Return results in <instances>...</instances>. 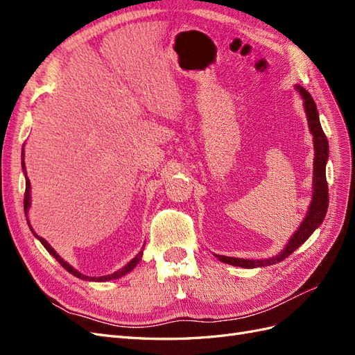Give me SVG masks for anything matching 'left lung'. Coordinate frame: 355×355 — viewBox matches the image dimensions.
Segmentation results:
<instances>
[{
    "instance_id": "1",
    "label": "left lung",
    "mask_w": 355,
    "mask_h": 355,
    "mask_svg": "<svg viewBox=\"0 0 355 355\" xmlns=\"http://www.w3.org/2000/svg\"><path fill=\"white\" fill-rule=\"evenodd\" d=\"M296 90L299 94L302 96L304 99V108L306 112V120H308V127L309 132L314 136V179H313V200H311L309 209L304 222L300 223V227L297 231L293 234V237L288 240L287 245L282 250V253H278L274 257H270V259H240V257H228V256H220V254H214L218 257L220 262L230 263L234 266H241V268H256V266H268V265H274L277 262L284 261L287 256L292 254L300 244H304L309 235L313 234L320 225L323 222L326 211L329 207V187H327V180H326V163L329 158V142L327 137L321 128L320 124V118H318V111L315 102L302 85H296Z\"/></svg>"
}]
</instances>
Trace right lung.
Masks as SVG:
<instances>
[{"mask_svg": "<svg viewBox=\"0 0 355 355\" xmlns=\"http://www.w3.org/2000/svg\"><path fill=\"white\" fill-rule=\"evenodd\" d=\"M24 158H25V155L22 154V168H24V171H25V179H26L25 198H24V207H25V214H26V220H28V210H29V206H31V182H29L28 176H26V168H25V159H24ZM28 225H29V228H31L32 234L35 235V237L41 241V244L46 247L47 252H49L53 257H55V259H56V261H58L63 268H65V270H67L68 272H71L72 275L78 277V278H81V280H85V282H87V280H89V282H110V280H115V278H120V277H123V275H125V274L130 272V271L133 270V268H135L139 262H141V259H142V250H141V252H139V253L133 257V259H132L130 262H128L125 266H123L121 270H118L116 272H114V274H111V275H103V277H87V275H84V274H81L80 271L75 270V268H72L68 262L63 261L62 257L56 253V250L53 249V247H51V245H50L44 239L40 237V235H37V234L34 232V230H32V227H31V223H29V222H28Z\"/></svg>", "mask_w": 355, "mask_h": 355, "instance_id": "obj_1", "label": "right lung"}]
</instances>
